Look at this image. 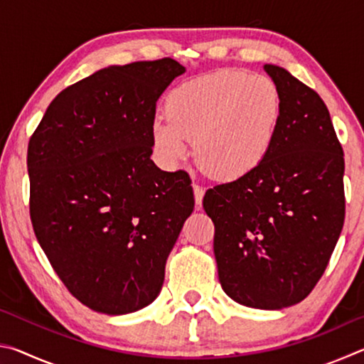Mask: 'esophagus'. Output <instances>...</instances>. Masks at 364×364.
Listing matches in <instances>:
<instances>
[{
	"label": "esophagus",
	"instance_id": "34e87169",
	"mask_svg": "<svg viewBox=\"0 0 364 364\" xmlns=\"http://www.w3.org/2000/svg\"><path fill=\"white\" fill-rule=\"evenodd\" d=\"M193 188H194V199H196V204L200 205V204H202V199H204L205 189L202 188V186H199V184H193Z\"/></svg>",
	"mask_w": 364,
	"mask_h": 364
}]
</instances>
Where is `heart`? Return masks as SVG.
<instances>
[{"mask_svg":"<svg viewBox=\"0 0 364 364\" xmlns=\"http://www.w3.org/2000/svg\"><path fill=\"white\" fill-rule=\"evenodd\" d=\"M167 115H156L151 139L157 159L175 167L191 152L212 175L239 180L264 162L278 133L282 100L264 75L221 70L184 80L165 102Z\"/></svg>","mask_w":364,"mask_h":364,"instance_id":"1","label":"heart"}]
</instances>
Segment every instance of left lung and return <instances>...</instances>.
<instances>
[{
    "instance_id": "left-lung-1",
    "label": "left lung",
    "mask_w": 364,
    "mask_h": 364,
    "mask_svg": "<svg viewBox=\"0 0 364 364\" xmlns=\"http://www.w3.org/2000/svg\"><path fill=\"white\" fill-rule=\"evenodd\" d=\"M282 100L281 123L264 162L204 196L215 225L223 291L237 304L281 310L321 279L345 218L343 151L315 90L264 64Z\"/></svg>"
}]
</instances>
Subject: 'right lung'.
<instances>
[{"instance_id":"1","label":"right lung","mask_w":364,"mask_h":364,"mask_svg":"<svg viewBox=\"0 0 364 364\" xmlns=\"http://www.w3.org/2000/svg\"><path fill=\"white\" fill-rule=\"evenodd\" d=\"M184 70L170 58L97 70L54 97L28 141L35 236L95 311L125 315L156 300L194 210L186 171L151 160L157 100Z\"/></svg>"}]
</instances>
